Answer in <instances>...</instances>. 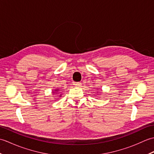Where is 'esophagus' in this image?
Instances as JSON below:
<instances>
[{"label":"esophagus","mask_w":154,"mask_h":154,"mask_svg":"<svg viewBox=\"0 0 154 154\" xmlns=\"http://www.w3.org/2000/svg\"><path fill=\"white\" fill-rule=\"evenodd\" d=\"M74 85H75V87H81V83H79V82H78V83H74Z\"/></svg>","instance_id":"esophagus-1"}]
</instances>
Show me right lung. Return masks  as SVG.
<instances>
[{
    "instance_id": "right-lung-1",
    "label": "right lung",
    "mask_w": 154,
    "mask_h": 154,
    "mask_svg": "<svg viewBox=\"0 0 154 154\" xmlns=\"http://www.w3.org/2000/svg\"><path fill=\"white\" fill-rule=\"evenodd\" d=\"M55 91H57V90H55Z\"/></svg>"
}]
</instances>
